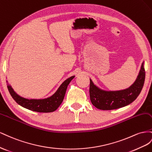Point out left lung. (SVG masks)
<instances>
[{
	"mask_svg": "<svg viewBox=\"0 0 152 152\" xmlns=\"http://www.w3.org/2000/svg\"><path fill=\"white\" fill-rule=\"evenodd\" d=\"M145 80L144 62L135 82L125 90L106 91L95 85L90 79V97L92 104L99 110H111L132 103L138 97L143 87Z\"/></svg>",
	"mask_w": 152,
	"mask_h": 152,
	"instance_id": "8db88e82",
	"label": "left lung"
}]
</instances>
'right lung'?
<instances>
[{"label":"right lung","mask_w":152,"mask_h":152,"mask_svg":"<svg viewBox=\"0 0 152 152\" xmlns=\"http://www.w3.org/2000/svg\"><path fill=\"white\" fill-rule=\"evenodd\" d=\"M74 77L75 76H72L65 80L53 95L43 99H28L21 97L15 92L9 83H7V88L12 97L21 106L36 112L50 113L55 111L61 104L67 86ZM7 83H8L7 81Z\"/></svg>","instance_id":"add662e5"}]
</instances>
